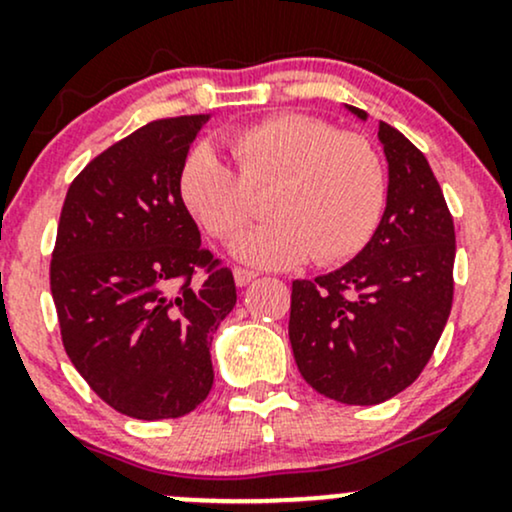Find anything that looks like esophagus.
I'll use <instances>...</instances> for the list:
<instances>
[{
    "label": "esophagus",
    "instance_id": "34e87169",
    "mask_svg": "<svg viewBox=\"0 0 512 512\" xmlns=\"http://www.w3.org/2000/svg\"><path fill=\"white\" fill-rule=\"evenodd\" d=\"M255 272H250V269H243V267H236L233 269V279H236L238 286H248L252 279H255Z\"/></svg>",
    "mask_w": 512,
    "mask_h": 512
}]
</instances>
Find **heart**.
I'll use <instances>...</instances> for the list:
<instances>
[{"label": "heart", "instance_id": "b5f03b06", "mask_svg": "<svg viewBox=\"0 0 512 512\" xmlns=\"http://www.w3.org/2000/svg\"><path fill=\"white\" fill-rule=\"evenodd\" d=\"M236 168L207 144L190 151L180 170L187 211L214 238L248 221L250 192L274 185L269 221L233 240L238 260L257 267L332 264L356 255L385 207V168L375 146L356 132H334L325 120L284 113L228 139Z\"/></svg>", "mask_w": 512, "mask_h": 512}]
</instances>
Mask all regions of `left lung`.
<instances>
[{"mask_svg":"<svg viewBox=\"0 0 512 512\" xmlns=\"http://www.w3.org/2000/svg\"><path fill=\"white\" fill-rule=\"evenodd\" d=\"M366 122V110L346 105ZM387 161L383 219L351 262L296 279L289 339L313 390L342 404H380L414 383L452 308L455 226L426 156L378 125Z\"/></svg>","mask_w":512,"mask_h":512,"instance_id":"8db88e82","label":"left lung"}]
</instances>
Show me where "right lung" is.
I'll return each instance as SVG.
<instances>
[{"instance_id":"add662e5","label":"right lung","mask_w":512,"mask_h":512,"mask_svg":"<svg viewBox=\"0 0 512 512\" xmlns=\"http://www.w3.org/2000/svg\"><path fill=\"white\" fill-rule=\"evenodd\" d=\"M211 115L139 127L69 185L50 262L67 356L132 419H178L214 385L211 339L236 305L228 267L202 248L180 170ZM208 274L194 281L196 269Z\"/></svg>"}]
</instances>
